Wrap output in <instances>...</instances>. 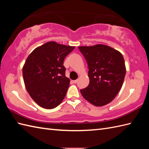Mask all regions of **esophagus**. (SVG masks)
I'll return each instance as SVG.
<instances>
[{"mask_svg":"<svg viewBox=\"0 0 149 149\" xmlns=\"http://www.w3.org/2000/svg\"><path fill=\"white\" fill-rule=\"evenodd\" d=\"M72 82H73V83H74V84H76V83H77V79H76V80H74V81H72Z\"/></svg>","mask_w":149,"mask_h":149,"instance_id":"esophagus-1","label":"esophagus"}]
</instances>
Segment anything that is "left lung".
Here are the masks:
<instances>
[{
	"mask_svg": "<svg viewBox=\"0 0 149 149\" xmlns=\"http://www.w3.org/2000/svg\"><path fill=\"white\" fill-rule=\"evenodd\" d=\"M79 49L89 68L90 83L80 90L82 95L94 106H105L122 86L126 72L123 57L118 50L102 44L79 47Z\"/></svg>",
	"mask_w": 149,
	"mask_h": 149,
	"instance_id": "left-lung-1",
	"label": "left lung"
}]
</instances>
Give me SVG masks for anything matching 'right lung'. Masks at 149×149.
Returning <instances> with one entry per match:
<instances>
[{
	"label": "right lung",
	"instance_id": "1",
	"mask_svg": "<svg viewBox=\"0 0 149 149\" xmlns=\"http://www.w3.org/2000/svg\"><path fill=\"white\" fill-rule=\"evenodd\" d=\"M75 47L49 42L37 47L27 57L22 69L25 86L37 104L53 109L66 95L70 79L65 76V57Z\"/></svg>",
	"mask_w": 149,
	"mask_h": 149
}]
</instances>
